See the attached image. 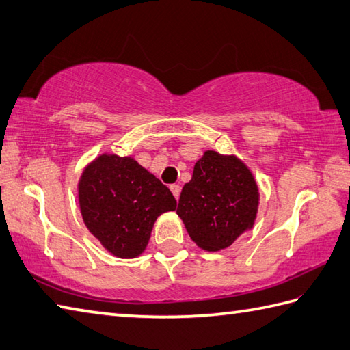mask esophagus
I'll return each mask as SVG.
<instances>
[{
  "label": "esophagus",
  "instance_id": "esophagus-1",
  "mask_svg": "<svg viewBox=\"0 0 350 350\" xmlns=\"http://www.w3.org/2000/svg\"><path fill=\"white\" fill-rule=\"evenodd\" d=\"M170 189H171V193H173V196H174L176 198L180 197V185H176V183L170 185Z\"/></svg>",
  "mask_w": 350,
  "mask_h": 350
}]
</instances>
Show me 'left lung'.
Masks as SVG:
<instances>
[{
	"instance_id": "left-lung-1",
	"label": "left lung",
	"mask_w": 350,
	"mask_h": 350,
	"mask_svg": "<svg viewBox=\"0 0 350 350\" xmlns=\"http://www.w3.org/2000/svg\"><path fill=\"white\" fill-rule=\"evenodd\" d=\"M259 193L250 170L235 156L206 152L180 193L177 215L191 239L208 252L229 247L250 229Z\"/></svg>"
}]
</instances>
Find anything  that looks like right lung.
<instances>
[{
	"mask_svg": "<svg viewBox=\"0 0 350 350\" xmlns=\"http://www.w3.org/2000/svg\"><path fill=\"white\" fill-rule=\"evenodd\" d=\"M81 217L91 234L118 258L141 255L156 218L177 202L156 176L132 157L103 154L79 182Z\"/></svg>",
	"mask_w": 350,
	"mask_h": 350,
	"instance_id": "add662e5",
	"label": "right lung"
}]
</instances>
